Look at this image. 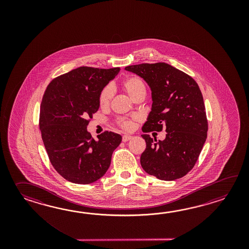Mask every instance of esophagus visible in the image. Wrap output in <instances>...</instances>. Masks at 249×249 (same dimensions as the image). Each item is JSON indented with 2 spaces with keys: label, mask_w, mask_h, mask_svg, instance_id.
Here are the masks:
<instances>
[{
  "label": "esophagus",
  "mask_w": 249,
  "mask_h": 249,
  "mask_svg": "<svg viewBox=\"0 0 249 249\" xmlns=\"http://www.w3.org/2000/svg\"><path fill=\"white\" fill-rule=\"evenodd\" d=\"M132 138V136H131V135H124V136H123L122 141L124 142H126L128 141H130Z\"/></svg>",
  "instance_id": "34e87169"
}]
</instances>
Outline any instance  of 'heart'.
<instances>
[{"label":"heart","instance_id":"b5f03b06","mask_svg":"<svg viewBox=\"0 0 249 249\" xmlns=\"http://www.w3.org/2000/svg\"><path fill=\"white\" fill-rule=\"evenodd\" d=\"M122 87L124 90L126 91L128 95L131 98L137 95L142 92H146V86L142 80L138 76H129L123 81ZM113 97V89L110 86H106L103 90H101L99 96V103L101 107H107L109 105L110 101ZM118 124L120 126L125 130H131L133 124L131 120L129 119H119Z\"/></svg>","mask_w":249,"mask_h":249}]
</instances>
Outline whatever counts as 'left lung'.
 Returning <instances> with one entry per match:
<instances>
[{"label": "left lung", "instance_id": "left-lung-1", "mask_svg": "<svg viewBox=\"0 0 249 249\" xmlns=\"http://www.w3.org/2000/svg\"><path fill=\"white\" fill-rule=\"evenodd\" d=\"M125 70L141 76L151 90L152 107L143 132H167L164 141L142 134L146 149L141 164L159 180H175L196 164L207 140V114L196 81L164 62L128 66Z\"/></svg>", "mask_w": 249, "mask_h": 249}]
</instances>
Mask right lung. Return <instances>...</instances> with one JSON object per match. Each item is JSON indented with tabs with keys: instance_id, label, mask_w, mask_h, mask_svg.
I'll return each mask as SVG.
<instances>
[{
	"instance_id": "add662e5",
	"label": "right lung",
	"mask_w": 249,
	"mask_h": 249,
	"mask_svg": "<svg viewBox=\"0 0 249 249\" xmlns=\"http://www.w3.org/2000/svg\"><path fill=\"white\" fill-rule=\"evenodd\" d=\"M120 69L80 67L53 79L40 107L39 126L53 167L66 180L90 184L106 174L122 136L106 132L96 141L87 131L99 96Z\"/></svg>"
}]
</instances>
